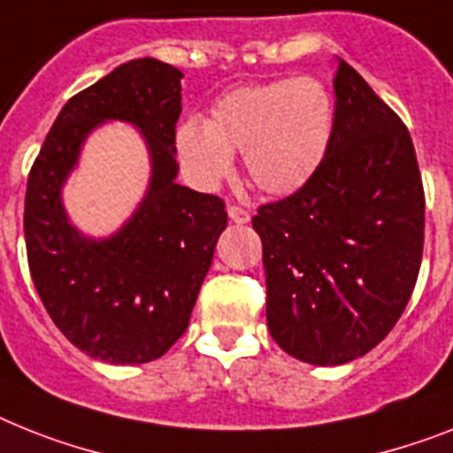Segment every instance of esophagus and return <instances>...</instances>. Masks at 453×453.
<instances>
[{
  "label": "esophagus",
  "instance_id": "1",
  "mask_svg": "<svg viewBox=\"0 0 453 453\" xmlns=\"http://www.w3.org/2000/svg\"><path fill=\"white\" fill-rule=\"evenodd\" d=\"M226 212H229L231 222H235V224L250 222V212L245 211V208H241V205H229V208H226Z\"/></svg>",
  "mask_w": 453,
  "mask_h": 453
}]
</instances>
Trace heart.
I'll return each mask as SVG.
<instances>
[{
	"instance_id": "obj_1",
	"label": "heart",
	"mask_w": 453,
	"mask_h": 453,
	"mask_svg": "<svg viewBox=\"0 0 453 453\" xmlns=\"http://www.w3.org/2000/svg\"><path fill=\"white\" fill-rule=\"evenodd\" d=\"M335 106L315 78L242 85L219 96L208 119L175 129V152L187 180L215 189L242 152L248 180L268 196H289L308 185L328 155Z\"/></svg>"
}]
</instances>
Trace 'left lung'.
<instances>
[{
  "instance_id": "obj_1",
  "label": "left lung",
  "mask_w": 453,
  "mask_h": 453,
  "mask_svg": "<svg viewBox=\"0 0 453 453\" xmlns=\"http://www.w3.org/2000/svg\"><path fill=\"white\" fill-rule=\"evenodd\" d=\"M335 132L308 185L252 218L266 321L289 357L342 365L401 319L424 252V187L403 119L338 59Z\"/></svg>"
}]
</instances>
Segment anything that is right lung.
Here are the masks:
<instances>
[{
    "label": "right lung",
    "mask_w": 453,
    "mask_h": 453,
    "mask_svg": "<svg viewBox=\"0 0 453 453\" xmlns=\"http://www.w3.org/2000/svg\"><path fill=\"white\" fill-rule=\"evenodd\" d=\"M180 78L155 58L119 65L66 101L29 171L25 242L34 287L71 345L106 364H148L173 347L226 229L222 199L175 182ZM113 119L142 132L151 180L115 234L89 239L70 224L61 189L88 134Z\"/></svg>",
    "instance_id": "1"
}]
</instances>
